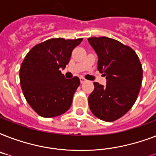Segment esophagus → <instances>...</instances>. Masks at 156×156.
Returning a JSON list of instances; mask_svg holds the SVG:
<instances>
[{
	"label": "esophagus",
	"mask_w": 156,
	"mask_h": 156,
	"mask_svg": "<svg viewBox=\"0 0 156 156\" xmlns=\"http://www.w3.org/2000/svg\"><path fill=\"white\" fill-rule=\"evenodd\" d=\"M86 79L84 78H83V77H80V82H81V83H84V82H86Z\"/></svg>",
	"instance_id": "1"
}]
</instances>
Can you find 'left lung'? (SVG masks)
<instances>
[{"label":"left lung","mask_w":156,"mask_h":156,"mask_svg":"<svg viewBox=\"0 0 156 156\" xmlns=\"http://www.w3.org/2000/svg\"><path fill=\"white\" fill-rule=\"evenodd\" d=\"M98 55V70L104 73L107 85L94 83L88 97L91 112L111 122L121 118L133 107L143 81V67L130 47L108 37L88 38Z\"/></svg>","instance_id":"left-lung-1"}]
</instances>
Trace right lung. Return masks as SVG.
I'll return each mask as SVG.
<instances>
[{
    "instance_id": "1",
    "label": "right lung",
    "mask_w": 156,
    "mask_h": 156,
    "mask_svg": "<svg viewBox=\"0 0 156 156\" xmlns=\"http://www.w3.org/2000/svg\"><path fill=\"white\" fill-rule=\"evenodd\" d=\"M83 38H54L36 44L29 51L19 70L23 95L34 111L43 117L65 113L71 106L80 85L78 77L66 79L61 72L70 60L73 48Z\"/></svg>"
}]
</instances>
